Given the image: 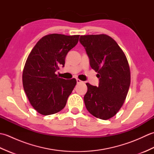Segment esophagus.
<instances>
[{"instance_id": "obj_1", "label": "esophagus", "mask_w": 154, "mask_h": 154, "mask_svg": "<svg viewBox=\"0 0 154 154\" xmlns=\"http://www.w3.org/2000/svg\"><path fill=\"white\" fill-rule=\"evenodd\" d=\"M83 83V81H81L80 79H77V83Z\"/></svg>"}]
</instances>
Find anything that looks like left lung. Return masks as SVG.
Wrapping results in <instances>:
<instances>
[{"mask_svg": "<svg viewBox=\"0 0 154 154\" xmlns=\"http://www.w3.org/2000/svg\"><path fill=\"white\" fill-rule=\"evenodd\" d=\"M79 42L85 49L91 68L99 78L98 87L86 83L85 104L94 116L108 120L119 112L128 92V62L115 40L106 34L81 35Z\"/></svg>", "mask_w": 154, "mask_h": 154, "instance_id": "1", "label": "left lung"}]
</instances>
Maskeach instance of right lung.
Here are the masks:
<instances>
[{"label":"right lung","instance_id":"1","mask_svg":"<svg viewBox=\"0 0 154 154\" xmlns=\"http://www.w3.org/2000/svg\"><path fill=\"white\" fill-rule=\"evenodd\" d=\"M79 38V35L48 34L29 54L23 70V87L32 106L40 114L57 113L66 104L77 81L62 79L55 73L60 66H64L65 57Z\"/></svg>","mask_w":154,"mask_h":154}]
</instances>
